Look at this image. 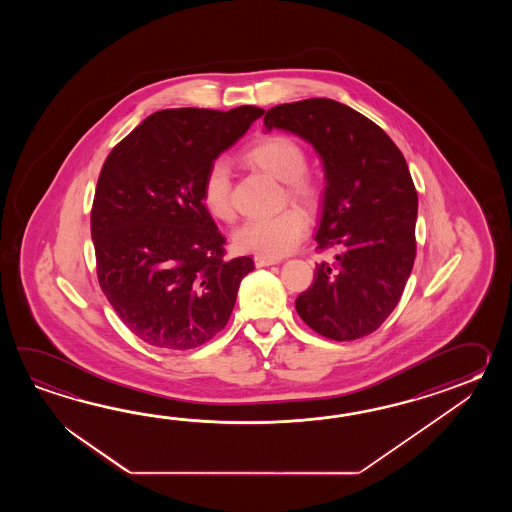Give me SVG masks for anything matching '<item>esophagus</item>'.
Listing matches in <instances>:
<instances>
[{"instance_id": "34e87169", "label": "esophagus", "mask_w": 512, "mask_h": 512, "mask_svg": "<svg viewBox=\"0 0 512 512\" xmlns=\"http://www.w3.org/2000/svg\"><path fill=\"white\" fill-rule=\"evenodd\" d=\"M254 263L256 267H269V265H276L280 263L278 258H265V256H254Z\"/></svg>"}]
</instances>
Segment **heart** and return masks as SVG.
<instances>
[{"mask_svg": "<svg viewBox=\"0 0 512 512\" xmlns=\"http://www.w3.org/2000/svg\"><path fill=\"white\" fill-rule=\"evenodd\" d=\"M249 163L258 166L274 179L285 183L287 197L305 208L313 210L320 201L315 183L305 177L307 155L298 142L287 135H271L256 142L245 153ZM203 205L214 218L229 221L234 216L232 207V179L227 161L216 159L210 163L201 183ZM305 218L298 210H285L272 218L249 219L232 234L234 247L265 258H282L293 251L304 238Z\"/></svg>", "mask_w": 512, "mask_h": 512, "instance_id": "1", "label": "heart"}]
</instances>
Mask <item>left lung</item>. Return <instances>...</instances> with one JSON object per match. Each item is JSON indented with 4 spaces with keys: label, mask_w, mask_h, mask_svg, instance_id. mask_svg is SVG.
<instances>
[{
    "label": "left lung",
    "mask_w": 512,
    "mask_h": 512,
    "mask_svg": "<svg viewBox=\"0 0 512 512\" xmlns=\"http://www.w3.org/2000/svg\"><path fill=\"white\" fill-rule=\"evenodd\" d=\"M263 124L309 142L326 177L315 240L337 254L316 263L296 311L324 337H366L399 304L414 267L417 192L403 153L375 122L331 98L280 104Z\"/></svg>",
    "instance_id": "obj_1"
}]
</instances>
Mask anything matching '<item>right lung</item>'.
I'll list each match as a JSON object with an SVG mask.
<instances>
[{"label": "right lung", "instance_id": "add662e5", "mask_svg": "<svg viewBox=\"0 0 512 512\" xmlns=\"http://www.w3.org/2000/svg\"><path fill=\"white\" fill-rule=\"evenodd\" d=\"M263 113L163 109L102 166L91 210L98 283L142 342L183 351L227 326L254 261L223 258L225 238L203 205L201 183Z\"/></svg>", "mask_w": 512, "mask_h": 512}]
</instances>
